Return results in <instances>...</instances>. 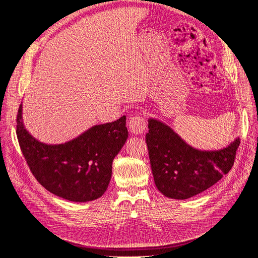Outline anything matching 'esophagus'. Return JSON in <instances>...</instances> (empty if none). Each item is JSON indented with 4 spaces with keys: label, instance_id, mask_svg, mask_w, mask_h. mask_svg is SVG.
Returning <instances> with one entry per match:
<instances>
[{
    "label": "esophagus",
    "instance_id": "esophagus-1",
    "mask_svg": "<svg viewBox=\"0 0 258 258\" xmlns=\"http://www.w3.org/2000/svg\"><path fill=\"white\" fill-rule=\"evenodd\" d=\"M147 123L142 116L135 115L131 116L129 119V129L135 135H141L146 130Z\"/></svg>",
    "mask_w": 258,
    "mask_h": 258
}]
</instances>
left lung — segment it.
<instances>
[{
	"label": "left lung",
	"mask_w": 258,
	"mask_h": 258,
	"mask_svg": "<svg viewBox=\"0 0 258 258\" xmlns=\"http://www.w3.org/2000/svg\"><path fill=\"white\" fill-rule=\"evenodd\" d=\"M145 140L155 185L168 198L188 199L227 174L240 145L237 138L218 151H199L187 144L166 123L148 119Z\"/></svg>",
	"instance_id": "8db88e82"
}]
</instances>
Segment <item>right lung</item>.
I'll list each match as a JSON object with an SVG mask.
<instances>
[{
	"instance_id": "1",
	"label": "right lung",
	"mask_w": 258,
	"mask_h": 258,
	"mask_svg": "<svg viewBox=\"0 0 258 258\" xmlns=\"http://www.w3.org/2000/svg\"><path fill=\"white\" fill-rule=\"evenodd\" d=\"M17 138L31 172L46 189L63 199L86 202L100 198L107 189L112 163L128 138L126 116L96 124L64 144L38 142L17 114Z\"/></svg>"
}]
</instances>
